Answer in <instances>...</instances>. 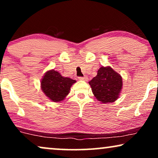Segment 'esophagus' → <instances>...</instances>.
Here are the masks:
<instances>
[{"instance_id":"1","label":"esophagus","mask_w":158,"mask_h":158,"mask_svg":"<svg viewBox=\"0 0 158 158\" xmlns=\"http://www.w3.org/2000/svg\"><path fill=\"white\" fill-rule=\"evenodd\" d=\"M79 80H82V81H87L88 80V78L87 77H78Z\"/></svg>"}]
</instances>
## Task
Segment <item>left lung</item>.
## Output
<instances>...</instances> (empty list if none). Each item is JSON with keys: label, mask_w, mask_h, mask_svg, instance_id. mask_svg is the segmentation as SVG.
Instances as JSON below:
<instances>
[{"label": "left lung", "mask_w": 158, "mask_h": 158, "mask_svg": "<svg viewBox=\"0 0 158 158\" xmlns=\"http://www.w3.org/2000/svg\"><path fill=\"white\" fill-rule=\"evenodd\" d=\"M89 84L95 97L101 103H108L118 98L123 87V79L110 66H102Z\"/></svg>", "instance_id": "obj_1"}]
</instances>
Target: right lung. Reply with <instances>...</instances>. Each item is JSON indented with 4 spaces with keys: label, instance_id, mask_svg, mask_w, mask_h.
<instances>
[{
    "label": "right lung",
    "instance_id": "right-lung-1",
    "mask_svg": "<svg viewBox=\"0 0 158 158\" xmlns=\"http://www.w3.org/2000/svg\"><path fill=\"white\" fill-rule=\"evenodd\" d=\"M76 81L63 77L55 70L48 71L41 79V89L53 102L63 101L69 93L71 87Z\"/></svg>",
    "mask_w": 158,
    "mask_h": 158
}]
</instances>
